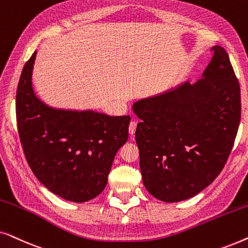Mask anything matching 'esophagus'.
I'll return each mask as SVG.
<instances>
[{
    "instance_id": "34e87169",
    "label": "esophagus",
    "mask_w": 248,
    "mask_h": 248,
    "mask_svg": "<svg viewBox=\"0 0 248 248\" xmlns=\"http://www.w3.org/2000/svg\"><path fill=\"white\" fill-rule=\"evenodd\" d=\"M137 121L135 120H132L131 123H130V126H128V132H130V134L133 135L135 133V128H137Z\"/></svg>"
}]
</instances>
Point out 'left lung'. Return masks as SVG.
I'll list each match as a JSON object with an SVG mask.
<instances>
[{
	"instance_id": "obj_1",
	"label": "left lung",
	"mask_w": 248,
	"mask_h": 248,
	"mask_svg": "<svg viewBox=\"0 0 248 248\" xmlns=\"http://www.w3.org/2000/svg\"><path fill=\"white\" fill-rule=\"evenodd\" d=\"M198 82L133 104L142 181L164 202L187 200L225 167L240 122V88L229 56L213 46Z\"/></svg>"
}]
</instances>
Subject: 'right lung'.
<instances>
[{
	"mask_svg": "<svg viewBox=\"0 0 248 248\" xmlns=\"http://www.w3.org/2000/svg\"><path fill=\"white\" fill-rule=\"evenodd\" d=\"M35 52L23 66L16 113L27 162L37 179L67 201L87 202L106 187L115 155L128 139L130 116L57 109L32 88Z\"/></svg>",
	"mask_w": 248,
	"mask_h": 248,
	"instance_id": "1",
	"label": "right lung"
}]
</instances>
